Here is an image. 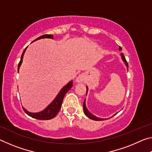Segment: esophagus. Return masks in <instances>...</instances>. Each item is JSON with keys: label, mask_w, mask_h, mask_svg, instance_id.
Listing matches in <instances>:
<instances>
[{"label": "esophagus", "mask_w": 152, "mask_h": 152, "mask_svg": "<svg viewBox=\"0 0 152 152\" xmlns=\"http://www.w3.org/2000/svg\"><path fill=\"white\" fill-rule=\"evenodd\" d=\"M76 80L77 82L81 83V82H84V80H85V76H84V74H80V75H79L78 77H77Z\"/></svg>", "instance_id": "esophagus-1"}]
</instances>
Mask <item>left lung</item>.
<instances>
[{
	"instance_id": "left-lung-1",
	"label": "left lung",
	"mask_w": 152,
	"mask_h": 152,
	"mask_svg": "<svg viewBox=\"0 0 152 152\" xmlns=\"http://www.w3.org/2000/svg\"><path fill=\"white\" fill-rule=\"evenodd\" d=\"M121 50V47H120V46H119V50ZM121 58L123 59V61H124V62L125 63V65L127 66V67H128V63H127V61H126L125 56H123V53H121ZM87 92H88V87H86V94H87ZM83 109H84V113H85V115L88 118H90V119H91L94 120V121H102V120H104V119H101V118L96 117V116H94V115H93L92 114V113H91L88 111V110L87 109L86 107L85 101H84V103H83Z\"/></svg>"
}]
</instances>
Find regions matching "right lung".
Returning <instances> with one entry per match:
<instances>
[{
	"mask_svg": "<svg viewBox=\"0 0 152 152\" xmlns=\"http://www.w3.org/2000/svg\"><path fill=\"white\" fill-rule=\"evenodd\" d=\"M42 38H50V39H53V36L52 35H43L40 36L39 37H37V39H35L33 42H35L36 40L42 39ZM27 48L25 49L23 52L21 57H20V60L19 61V64H18V72H19L20 64L22 63L23 58V55ZM72 81H70L69 83L67 84L65 86L63 87L62 89H61L60 92H59L58 94L57 95V96L56 97V99L53 100L52 102L49 104L44 110L39 113H30L29 111H27L25 108L23 107V109L24 111L25 112L26 114H27L30 117L35 118L36 119L49 120V119H53V117H55L56 116V115L58 114V112L60 111L64 96H65L66 92H68L69 90L72 88Z\"/></svg>",
	"mask_w": 152,
	"mask_h": 152,
	"instance_id": "add662e5",
	"label": "right lung"
}]
</instances>
